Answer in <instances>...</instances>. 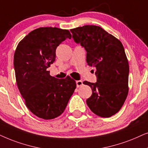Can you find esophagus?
Listing matches in <instances>:
<instances>
[{
    "mask_svg": "<svg viewBox=\"0 0 148 148\" xmlns=\"http://www.w3.org/2000/svg\"><path fill=\"white\" fill-rule=\"evenodd\" d=\"M76 86H77V87H80V86H81L82 84H83L82 81H81V80H77V81L76 82Z\"/></svg>",
    "mask_w": 148,
    "mask_h": 148,
    "instance_id": "obj_1",
    "label": "esophagus"
}]
</instances>
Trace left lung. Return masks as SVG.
Wrapping results in <instances>:
<instances>
[{
    "mask_svg": "<svg viewBox=\"0 0 148 148\" xmlns=\"http://www.w3.org/2000/svg\"><path fill=\"white\" fill-rule=\"evenodd\" d=\"M70 31L74 42L86 50L88 66L96 68L97 82H83L92 89L86 104L99 116H112L121 110L129 92V66L123 45L97 25H86Z\"/></svg>",
    "mask_w": 148,
    "mask_h": 148,
    "instance_id": "1",
    "label": "left lung"
}]
</instances>
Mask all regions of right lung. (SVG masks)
<instances>
[{"label": "right lung", "instance_id": "right-lung-1", "mask_svg": "<svg viewBox=\"0 0 148 148\" xmlns=\"http://www.w3.org/2000/svg\"><path fill=\"white\" fill-rule=\"evenodd\" d=\"M71 37L68 29L39 27L25 36L15 51L17 87L27 108L40 119L50 120L60 116L76 87L70 76L58 79L47 70L56 60L57 47Z\"/></svg>", "mask_w": 148, "mask_h": 148}]
</instances>
